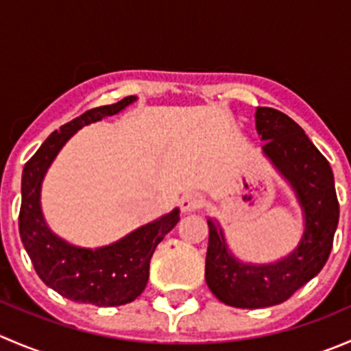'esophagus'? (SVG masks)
<instances>
[{
	"mask_svg": "<svg viewBox=\"0 0 351 351\" xmlns=\"http://www.w3.org/2000/svg\"><path fill=\"white\" fill-rule=\"evenodd\" d=\"M202 202H204V197H202L200 193L190 192V193H185V195L180 198V207H182L183 212H192L200 207Z\"/></svg>",
	"mask_w": 351,
	"mask_h": 351,
	"instance_id": "34e87169",
	"label": "esophagus"
}]
</instances>
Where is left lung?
Returning <instances> with one entry per match:
<instances>
[{"label":"left lung","instance_id":"8db88e82","mask_svg":"<svg viewBox=\"0 0 351 351\" xmlns=\"http://www.w3.org/2000/svg\"><path fill=\"white\" fill-rule=\"evenodd\" d=\"M254 119L258 136L265 141L261 151L289 182L302 208L304 234L295 250L274 263H244L228 247L221 226L207 219L205 280L221 302L241 309L285 302L316 277L331 253L339 219L331 166L302 127L268 107H258Z\"/></svg>","mask_w":351,"mask_h":351}]
</instances>
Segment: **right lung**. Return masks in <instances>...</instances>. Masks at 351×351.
Returning <instances> with one entry per match:
<instances>
[{"mask_svg":"<svg viewBox=\"0 0 351 351\" xmlns=\"http://www.w3.org/2000/svg\"><path fill=\"white\" fill-rule=\"evenodd\" d=\"M136 100V97H125L117 104L91 108L76 117L61 130L52 132L23 168L20 238L42 282L74 302L113 307L137 299L147 285L156 246L180 221V210L173 208L119 241L90 250L73 246L56 236L42 214V182L62 146L81 127L115 115Z\"/></svg>","mask_w":351,"mask_h":351,"instance_id":"1","label":"right lung"}]
</instances>
